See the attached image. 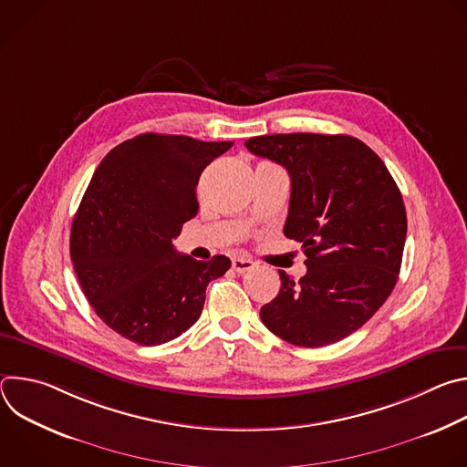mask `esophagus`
Returning <instances> with one entry per match:
<instances>
[{"instance_id":"1","label":"esophagus","mask_w":467,"mask_h":467,"mask_svg":"<svg viewBox=\"0 0 467 467\" xmlns=\"http://www.w3.org/2000/svg\"><path fill=\"white\" fill-rule=\"evenodd\" d=\"M253 268H254V262H253L251 258H247V256H236V258H233V270H234V272L245 274V272H249V270H253Z\"/></svg>"}]
</instances>
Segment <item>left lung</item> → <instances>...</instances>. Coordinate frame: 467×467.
I'll return each mask as SVG.
<instances>
[{
    "instance_id": "1",
    "label": "left lung",
    "mask_w": 467,
    "mask_h": 467,
    "mask_svg": "<svg viewBox=\"0 0 467 467\" xmlns=\"http://www.w3.org/2000/svg\"><path fill=\"white\" fill-rule=\"evenodd\" d=\"M245 148L286 168L285 236L306 254L299 281L279 270L281 290L260 308V319L299 348L340 342L397 283L407 238L403 195L379 155L348 135H264Z\"/></svg>"
}]
</instances>
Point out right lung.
Returning <instances> with one entry per match:
<instances>
[{
    "mask_svg": "<svg viewBox=\"0 0 467 467\" xmlns=\"http://www.w3.org/2000/svg\"><path fill=\"white\" fill-rule=\"evenodd\" d=\"M233 142L146 132L107 153L72 223L70 256L96 314L119 337L161 346L202 316L231 260H195L171 240L197 214L202 171Z\"/></svg>",
    "mask_w": 467,
    "mask_h": 467,
    "instance_id": "right-lung-1",
    "label": "right lung"
}]
</instances>
